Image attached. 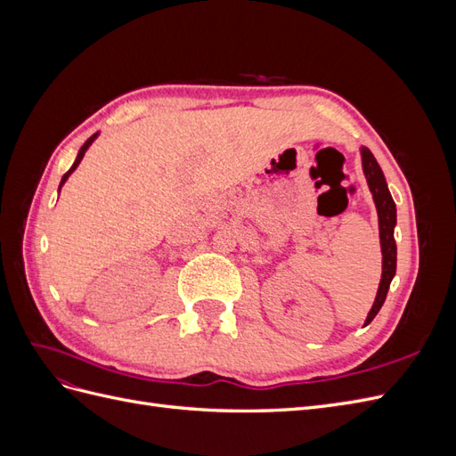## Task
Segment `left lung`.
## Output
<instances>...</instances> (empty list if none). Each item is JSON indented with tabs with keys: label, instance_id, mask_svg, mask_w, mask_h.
Instances as JSON below:
<instances>
[{
	"label": "left lung",
	"instance_id": "obj_1",
	"mask_svg": "<svg viewBox=\"0 0 456 456\" xmlns=\"http://www.w3.org/2000/svg\"><path fill=\"white\" fill-rule=\"evenodd\" d=\"M360 154H362V167H363L365 181L370 190L372 201H375V207H377L380 251H382V275H380V283H379L375 302H372V306L365 317L363 327H367L372 320H375V315L382 308L386 295H388L390 283L395 275L397 247H395V240H394V228L397 224V211H395V203L392 200L388 184H386L384 173L380 169V165L377 163L375 156H372L370 150L365 146L360 148Z\"/></svg>",
	"mask_w": 456,
	"mask_h": 456
}]
</instances>
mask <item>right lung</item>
Wrapping results in <instances>:
<instances>
[{"label": "right lung", "mask_w": 456, "mask_h": 456, "mask_svg": "<svg viewBox=\"0 0 456 456\" xmlns=\"http://www.w3.org/2000/svg\"><path fill=\"white\" fill-rule=\"evenodd\" d=\"M96 136H99V133H94L93 136H89V139L86 141V144L79 148V151H77V158H76L74 165H72V167H70V169H68V171L64 173V176H62V181H61V186H59V191H61V188L64 186V183L68 181V176H70V175H72V173H74V171L77 169V165L81 163V159H84V156H86V151H87V150H89V146H91V144H93V142L96 141Z\"/></svg>", "instance_id": "obj_1"}]
</instances>
